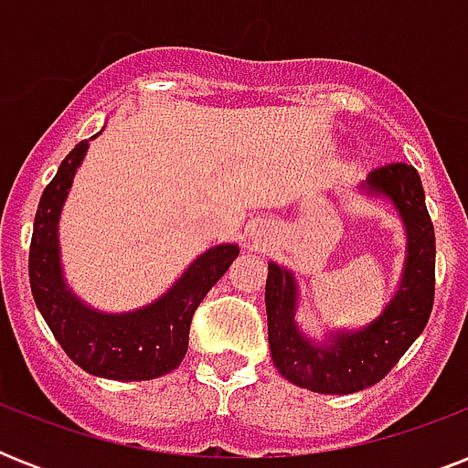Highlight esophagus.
I'll return each instance as SVG.
<instances>
[{
  "label": "esophagus",
  "instance_id": "obj_1",
  "mask_svg": "<svg viewBox=\"0 0 468 468\" xmlns=\"http://www.w3.org/2000/svg\"><path fill=\"white\" fill-rule=\"evenodd\" d=\"M250 242L255 245V248H267L271 240V228L267 220H252L248 228Z\"/></svg>",
  "mask_w": 468,
  "mask_h": 468
}]
</instances>
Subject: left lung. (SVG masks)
<instances>
[{
    "instance_id": "left-lung-1",
    "label": "left lung",
    "mask_w": 468,
    "mask_h": 468,
    "mask_svg": "<svg viewBox=\"0 0 468 468\" xmlns=\"http://www.w3.org/2000/svg\"><path fill=\"white\" fill-rule=\"evenodd\" d=\"M356 194L391 206L406 235L403 270L381 313L359 327H323L308 335L299 323L301 289L284 264L267 267V330L271 362L286 381L313 393L347 396L378 384L428 325L435 299V228L413 165H386Z\"/></svg>"
}]
</instances>
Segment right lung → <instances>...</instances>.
Wrapping results in <instances>:
<instances>
[{
	"label": "right lung",
	"mask_w": 468,
	"mask_h": 468,
	"mask_svg": "<svg viewBox=\"0 0 468 468\" xmlns=\"http://www.w3.org/2000/svg\"><path fill=\"white\" fill-rule=\"evenodd\" d=\"M97 135L77 143L40 197L28 252L33 301L55 340L77 367L101 378L150 381L182 364L189 347L194 308L226 274L230 262L240 255V248L238 242H220L204 250L169 284L167 292L150 303L121 313L90 306L65 277L60 216L77 169L82 167L90 143Z\"/></svg>",
	"instance_id": "add662e5"
}]
</instances>
